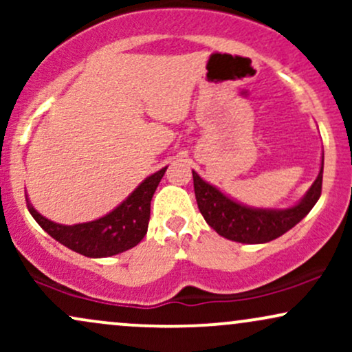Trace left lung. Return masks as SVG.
I'll list each match as a JSON object with an SVG mask.
<instances>
[{"instance_id": "1", "label": "left lung", "mask_w": 352, "mask_h": 352, "mask_svg": "<svg viewBox=\"0 0 352 352\" xmlns=\"http://www.w3.org/2000/svg\"><path fill=\"white\" fill-rule=\"evenodd\" d=\"M322 167H324V153H322L321 170H319L316 180L300 204L292 208L263 210L245 207V205L228 199L213 185L207 184L197 172H192L195 199L205 221L218 235L232 241H238V243H266V241L285 235L294 225L300 223L311 212V208L316 205L321 197Z\"/></svg>"}]
</instances>
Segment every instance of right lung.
<instances>
[{
  "instance_id": "add662e5",
  "label": "right lung",
  "mask_w": 352,
  "mask_h": 352,
  "mask_svg": "<svg viewBox=\"0 0 352 352\" xmlns=\"http://www.w3.org/2000/svg\"><path fill=\"white\" fill-rule=\"evenodd\" d=\"M167 167L147 177L119 207L99 220L78 225H59L36 212L26 199L28 210L44 232L72 252L89 258H106L134 248L145 236L151 220V201Z\"/></svg>"
}]
</instances>
